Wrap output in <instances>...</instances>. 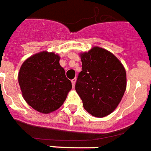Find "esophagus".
Returning <instances> with one entry per match:
<instances>
[{
  "label": "esophagus",
  "instance_id": "1",
  "mask_svg": "<svg viewBox=\"0 0 151 151\" xmlns=\"http://www.w3.org/2000/svg\"><path fill=\"white\" fill-rule=\"evenodd\" d=\"M76 78H75V79H73L72 81H71V84H72V86H75L76 85Z\"/></svg>",
  "mask_w": 151,
  "mask_h": 151
}]
</instances>
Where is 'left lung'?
<instances>
[{"label":"left lung","instance_id":"8db88e82","mask_svg":"<svg viewBox=\"0 0 151 151\" xmlns=\"http://www.w3.org/2000/svg\"><path fill=\"white\" fill-rule=\"evenodd\" d=\"M82 70L76 90L84 108L95 117L111 114L118 106L127 86L124 65L110 51L98 46L80 53Z\"/></svg>","mask_w":151,"mask_h":151}]
</instances>
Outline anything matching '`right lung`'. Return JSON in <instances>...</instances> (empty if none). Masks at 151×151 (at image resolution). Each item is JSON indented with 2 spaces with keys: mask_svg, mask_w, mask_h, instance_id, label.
I'll list each match as a JSON object with an SVG mask.
<instances>
[{
  "mask_svg": "<svg viewBox=\"0 0 151 151\" xmlns=\"http://www.w3.org/2000/svg\"><path fill=\"white\" fill-rule=\"evenodd\" d=\"M59 61L58 53L42 51L27 58L19 69L22 98L40 113L49 114L58 110L72 87Z\"/></svg>",
  "mask_w": 151,
  "mask_h": 151,
  "instance_id": "right-lung-1",
  "label": "right lung"
}]
</instances>
